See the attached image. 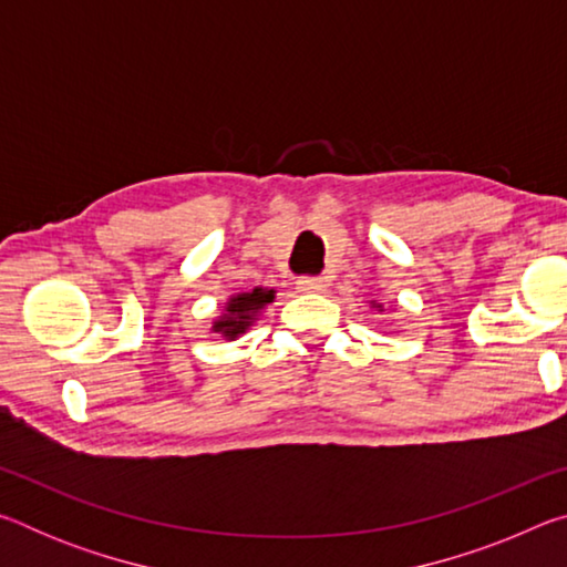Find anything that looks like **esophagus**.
I'll list each match as a JSON object with an SVG mask.
<instances>
[{
  "instance_id": "34e87169",
  "label": "esophagus",
  "mask_w": 567,
  "mask_h": 567,
  "mask_svg": "<svg viewBox=\"0 0 567 567\" xmlns=\"http://www.w3.org/2000/svg\"><path fill=\"white\" fill-rule=\"evenodd\" d=\"M297 290H300V292H320V290H324V280H322V277H315V275H302L300 280H297Z\"/></svg>"
}]
</instances>
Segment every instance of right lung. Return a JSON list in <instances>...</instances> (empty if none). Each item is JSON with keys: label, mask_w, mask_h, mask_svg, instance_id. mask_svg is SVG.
Masks as SVG:
<instances>
[{"label": "right lung", "mask_w": 567, "mask_h": 567, "mask_svg": "<svg viewBox=\"0 0 567 567\" xmlns=\"http://www.w3.org/2000/svg\"><path fill=\"white\" fill-rule=\"evenodd\" d=\"M272 300H275V290H262V287H255L252 292L235 295L233 300L227 302V312L213 324V330L225 334L229 340H235L237 334H243L249 328V322L255 320V315Z\"/></svg>", "instance_id": "1"}]
</instances>
